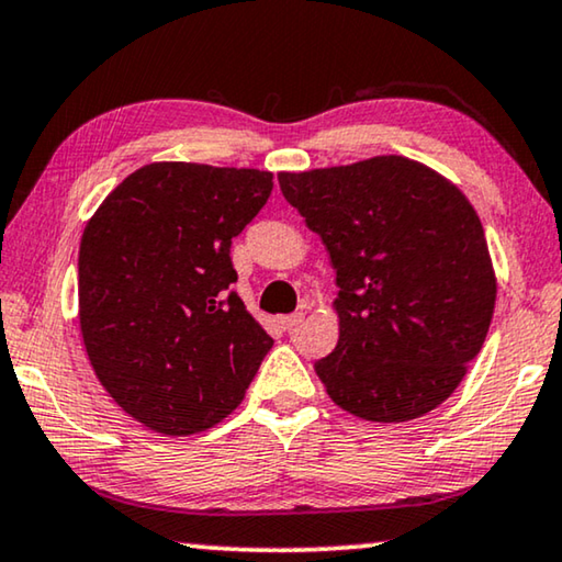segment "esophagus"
Here are the masks:
<instances>
[{
	"label": "esophagus",
	"mask_w": 562,
	"mask_h": 562,
	"mask_svg": "<svg viewBox=\"0 0 562 562\" xmlns=\"http://www.w3.org/2000/svg\"><path fill=\"white\" fill-rule=\"evenodd\" d=\"M301 322H304V314H301V312L286 314V316H281V319H279V327H281L283 331H291V329H296Z\"/></svg>",
	"instance_id": "esophagus-1"
}]
</instances>
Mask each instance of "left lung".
<instances>
[{
    "mask_svg": "<svg viewBox=\"0 0 562 562\" xmlns=\"http://www.w3.org/2000/svg\"><path fill=\"white\" fill-rule=\"evenodd\" d=\"M337 271L339 339L314 364L341 411L420 418L453 395L490 331L497 276L476 210L416 159L281 172Z\"/></svg>",
    "mask_w": 562,
    "mask_h": 562,
    "instance_id": "left-lung-1",
    "label": "left lung"
}]
</instances>
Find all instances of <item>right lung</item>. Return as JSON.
I'll return each mask as SVG.
<instances>
[{
  "label": "right lung",
  "instance_id": "obj_1",
  "mask_svg": "<svg viewBox=\"0 0 562 562\" xmlns=\"http://www.w3.org/2000/svg\"><path fill=\"white\" fill-rule=\"evenodd\" d=\"M261 169L151 161L86 223L78 319L95 378L154 434L238 408L273 339L231 291L233 238L271 198Z\"/></svg>",
  "mask_w": 562,
  "mask_h": 562
}]
</instances>
